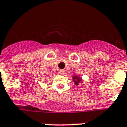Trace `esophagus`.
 <instances>
[{
	"label": "esophagus",
	"mask_w": 127,
	"mask_h": 127,
	"mask_svg": "<svg viewBox=\"0 0 127 127\" xmlns=\"http://www.w3.org/2000/svg\"><path fill=\"white\" fill-rule=\"evenodd\" d=\"M59 74H61V75H64V74H65V71H64V70H60L59 72Z\"/></svg>",
	"instance_id": "34e87169"
}]
</instances>
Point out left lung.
<instances>
[{
  "mask_svg": "<svg viewBox=\"0 0 127 127\" xmlns=\"http://www.w3.org/2000/svg\"><path fill=\"white\" fill-rule=\"evenodd\" d=\"M72 80L74 81L76 86H78L80 83H82L83 82V80L82 79L81 77H80L78 76H74L72 77Z\"/></svg>",
  "mask_w": 127,
  "mask_h": 127,
  "instance_id": "obj_1",
  "label": "left lung"
}]
</instances>
